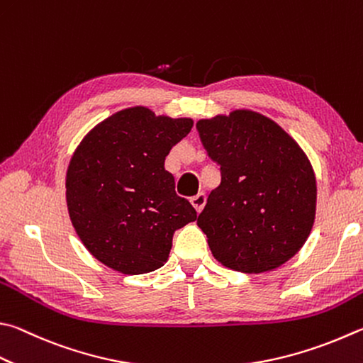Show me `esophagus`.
<instances>
[{"label": "esophagus", "mask_w": 363, "mask_h": 363, "mask_svg": "<svg viewBox=\"0 0 363 363\" xmlns=\"http://www.w3.org/2000/svg\"><path fill=\"white\" fill-rule=\"evenodd\" d=\"M190 203L194 204V208L196 209V213H200V211L204 206V203H206V195H204V194L195 195V196H192V199H190Z\"/></svg>", "instance_id": "obj_1"}]
</instances>
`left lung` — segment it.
I'll list each match as a JSON object with an SVG mask.
<instances>
[{
  "label": "left lung",
  "mask_w": 363,
  "mask_h": 363,
  "mask_svg": "<svg viewBox=\"0 0 363 363\" xmlns=\"http://www.w3.org/2000/svg\"><path fill=\"white\" fill-rule=\"evenodd\" d=\"M220 186L196 219L211 252L242 273L278 268L298 252L315 214L311 163L278 123L235 111L196 123Z\"/></svg>",
  "instance_id": "obj_1"
}]
</instances>
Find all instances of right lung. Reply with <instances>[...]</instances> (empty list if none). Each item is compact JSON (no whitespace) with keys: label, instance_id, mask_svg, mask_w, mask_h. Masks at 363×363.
<instances>
[{"label":"right lung","instance_id":"1","mask_svg":"<svg viewBox=\"0 0 363 363\" xmlns=\"http://www.w3.org/2000/svg\"><path fill=\"white\" fill-rule=\"evenodd\" d=\"M192 118L157 117L147 108L111 116L84 138L69 162L67 203L90 254L123 274L163 267L176 230L196 219L164 169Z\"/></svg>","mask_w":363,"mask_h":363}]
</instances>
